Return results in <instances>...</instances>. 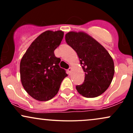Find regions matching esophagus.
Listing matches in <instances>:
<instances>
[{
	"mask_svg": "<svg viewBox=\"0 0 133 133\" xmlns=\"http://www.w3.org/2000/svg\"><path fill=\"white\" fill-rule=\"evenodd\" d=\"M71 71H72V68H69L68 69V74H71Z\"/></svg>",
	"mask_w": 133,
	"mask_h": 133,
	"instance_id": "obj_1",
	"label": "esophagus"
}]
</instances>
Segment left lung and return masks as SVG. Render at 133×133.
Returning <instances> with one entry per match:
<instances>
[{"label":"left lung","instance_id":"left-lung-1","mask_svg":"<svg viewBox=\"0 0 133 133\" xmlns=\"http://www.w3.org/2000/svg\"><path fill=\"white\" fill-rule=\"evenodd\" d=\"M65 41L77 52L85 72L84 81L76 86L84 97H96L106 91L114 74V62L106 49L87 34L69 32Z\"/></svg>","mask_w":133,"mask_h":133}]
</instances>
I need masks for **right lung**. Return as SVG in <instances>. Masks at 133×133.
I'll use <instances>...</instances> for the list:
<instances>
[{"mask_svg": "<svg viewBox=\"0 0 133 133\" xmlns=\"http://www.w3.org/2000/svg\"><path fill=\"white\" fill-rule=\"evenodd\" d=\"M61 30H47L39 35L27 49L20 63L21 82L24 89L35 99L46 101L57 94L68 74L61 68L60 58L54 50L63 39Z\"/></svg>", "mask_w": 133, "mask_h": 133, "instance_id": "add662e5", "label": "right lung"}]
</instances>
